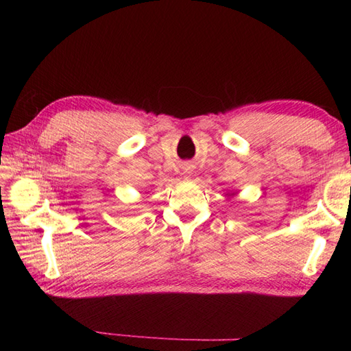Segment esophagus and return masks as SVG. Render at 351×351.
<instances>
[{"mask_svg": "<svg viewBox=\"0 0 351 351\" xmlns=\"http://www.w3.org/2000/svg\"><path fill=\"white\" fill-rule=\"evenodd\" d=\"M190 170H191L190 166H187V164H185V166H184V173H185V175H190V173H191Z\"/></svg>", "mask_w": 351, "mask_h": 351, "instance_id": "esophagus-1", "label": "esophagus"}]
</instances>
